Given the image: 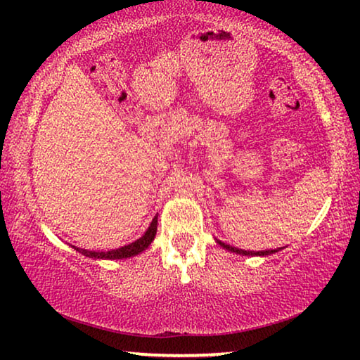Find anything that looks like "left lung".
Listing matches in <instances>:
<instances>
[{
	"instance_id": "8db88e82",
	"label": "left lung",
	"mask_w": 360,
	"mask_h": 360,
	"mask_svg": "<svg viewBox=\"0 0 360 360\" xmlns=\"http://www.w3.org/2000/svg\"><path fill=\"white\" fill-rule=\"evenodd\" d=\"M155 231H157V221L154 219L149 226V229L146 231V234L139 238L134 243L131 244H126L122 245V248H117V249H111V250H88V249H82V248H75V245H72L73 249L78 250L82 255H86V257H91V259H108V260H116V259H129V257H134V255L141 254L142 250H146L149 248V244L152 243V239H154L155 236Z\"/></svg>"
}]
</instances>
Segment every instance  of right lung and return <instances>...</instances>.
Listing matches in <instances>:
<instances>
[{
	"label": "right lung",
	"instance_id": "right-lung-1",
	"mask_svg": "<svg viewBox=\"0 0 360 360\" xmlns=\"http://www.w3.org/2000/svg\"><path fill=\"white\" fill-rule=\"evenodd\" d=\"M218 37H219V39H223V37H229V32H221ZM228 249H229V248H228ZM231 250H233V249H231ZM239 254H240V252H239ZM243 254H244V255H249V252H243ZM257 255H264V254H257Z\"/></svg>",
	"mask_w": 360,
	"mask_h": 360
}]
</instances>
